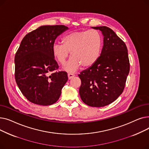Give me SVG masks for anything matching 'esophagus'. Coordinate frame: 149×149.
I'll return each instance as SVG.
<instances>
[{
    "mask_svg": "<svg viewBox=\"0 0 149 149\" xmlns=\"http://www.w3.org/2000/svg\"><path fill=\"white\" fill-rule=\"evenodd\" d=\"M74 75L73 74H68V79L69 80H70V79H72V78L73 77H74Z\"/></svg>",
    "mask_w": 149,
    "mask_h": 149,
    "instance_id": "1",
    "label": "esophagus"
}]
</instances>
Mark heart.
<instances>
[{
    "label": "heart",
    "instance_id": "heart-1",
    "mask_svg": "<svg viewBox=\"0 0 149 149\" xmlns=\"http://www.w3.org/2000/svg\"><path fill=\"white\" fill-rule=\"evenodd\" d=\"M103 47V38L97 29L74 31L62 38V44L52 46L54 57L61 65H64L69 52L72 58L64 66L65 70L74 72L81 66L88 68L98 60Z\"/></svg>",
    "mask_w": 149,
    "mask_h": 149
}]
</instances>
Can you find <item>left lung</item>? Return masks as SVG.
<instances>
[{
	"label": "left lung",
	"mask_w": 149,
	"mask_h": 149,
	"mask_svg": "<svg viewBox=\"0 0 149 149\" xmlns=\"http://www.w3.org/2000/svg\"><path fill=\"white\" fill-rule=\"evenodd\" d=\"M92 28L103 36V46L95 63L81 72L80 96L91 107H104L121 94L129 73L130 64L126 44L107 26Z\"/></svg>",
	"instance_id": "obj_1"
}]
</instances>
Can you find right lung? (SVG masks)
I'll list each match as a JSON object with an SVG mask.
<instances>
[{
  "label": "right lung",
  "mask_w": 149,
  "mask_h": 149,
  "mask_svg": "<svg viewBox=\"0 0 149 149\" xmlns=\"http://www.w3.org/2000/svg\"><path fill=\"white\" fill-rule=\"evenodd\" d=\"M69 29L65 25H45L26 34L15 54V79L30 102L51 105L59 99L68 81L66 72H51L58 68L52 46L56 38Z\"/></svg>",
  "instance_id": "add662e5"
}]
</instances>
